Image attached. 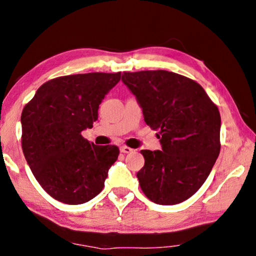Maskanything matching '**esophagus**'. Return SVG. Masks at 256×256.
Listing matches in <instances>:
<instances>
[{"label":"esophagus","instance_id":"1","mask_svg":"<svg viewBox=\"0 0 256 256\" xmlns=\"http://www.w3.org/2000/svg\"><path fill=\"white\" fill-rule=\"evenodd\" d=\"M120 152H123V154H131L133 151L132 148H130V146H120Z\"/></svg>","mask_w":256,"mask_h":256}]
</instances>
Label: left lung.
Listing matches in <instances>:
<instances>
[{
  "instance_id": "left-lung-1",
  "label": "left lung",
  "mask_w": 256,
  "mask_h": 256,
  "mask_svg": "<svg viewBox=\"0 0 256 256\" xmlns=\"http://www.w3.org/2000/svg\"><path fill=\"white\" fill-rule=\"evenodd\" d=\"M122 81L162 144V150H141L144 166L136 177L142 192L162 206L188 200L204 183L220 152L218 107L196 81L174 72H124Z\"/></svg>"
}]
</instances>
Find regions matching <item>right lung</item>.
Wrapping results in <instances>:
<instances>
[{
    "mask_svg": "<svg viewBox=\"0 0 256 256\" xmlns=\"http://www.w3.org/2000/svg\"><path fill=\"white\" fill-rule=\"evenodd\" d=\"M120 72L58 76L45 82L21 114V146L34 178L50 196L82 204L105 186L120 154L116 146H96L81 136L98 120L105 94Z\"/></svg>",
    "mask_w": 256,
    "mask_h": 256,
    "instance_id": "1",
    "label": "right lung"
}]
</instances>
